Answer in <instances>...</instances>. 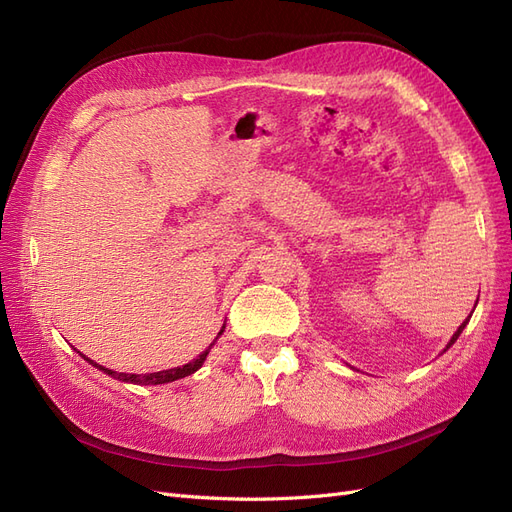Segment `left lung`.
Wrapping results in <instances>:
<instances>
[{
    "label": "left lung",
    "mask_w": 512,
    "mask_h": 512,
    "mask_svg": "<svg viewBox=\"0 0 512 512\" xmlns=\"http://www.w3.org/2000/svg\"><path fill=\"white\" fill-rule=\"evenodd\" d=\"M474 307H476V305H474ZM472 312H474V309H472ZM470 316H472V314H470ZM470 316H468V318H466V320H463V322H461V327H459V329H457V331H455V335H453V337H451V342H448V346H446V348H444V352H446V350H448V348H451V346H453V344H455V342H457V337H459V335H461V331H463V329H466V324H468V320H470Z\"/></svg>",
    "instance_id": "8db88e82"
}]
</instances>
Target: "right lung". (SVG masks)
<instances>
[{
	"instance_id": "add662e5",
	"label": "right lung",
	"mask_w": 512,
	"mask_h": 512,
	"mask_svg": "<svg viewBox=\"0 0 512 512\" xmlns=\"http://www.w3.org/2000/svg\"><path fill=\"white\" fill-rule=\"evenodd\" d=\"M224 333V327H222V331L218 333V337ZM218 337L213 339V344L218 342ZM211 344V346H213ZM211 346L205 350V352H200L194 361H190V363H185V365H181V367H173V369H164V371H153V374H121V371H113V369H106V367H102V365H98V363H94L91 359H83L85 361H89L91 365L94 367H98L100 371H104L106 376H111V378H115V380H121V382H132V384H143V386H147V384H166V382H175V380H181V378H185V376H190V374H194L196 369H200L203 367V363H205V359H207V354H209V350H211Z\"/></svg>"
}]
</instances>
